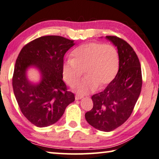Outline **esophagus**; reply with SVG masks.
<instances>
[{
  "label": "esophagus",
  "mask_w": 159,
  "mask_h": 159,
  "mask_svg": "<svg viewBox=\"0 0 159 159\" xmlns=\"http://www.w3.org/2000/svg\"><path fill=\"white\" fill-rule=\"evenodd\" d=\"M82 98H83V97L81 96V95H78V94L75 95V99H76V100L81 99H82Z\"/></svg>",
  "instance_id": "1"
}]
</instances>
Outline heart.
<instances>
[{
  "label": "heart",
  "instance_id": "b5f03b06",
  "mask_svg": "<svg viewBox=\"0 0 159 159\" xmlns=\"http://www.w3.org/2000/svg\"><path fill=\"white\" fill-rule=\"evenodd\" d=\"M72 59L62 66L65 81L74 87L84 72L86 78L78 84L77 91L87 94L113 81L119 69V55L115 48L110 45L91 42L82 45L72 52Z\"/></svg>",
  "mask_w": 159,
  "mask_h": 159
}]
</instances>
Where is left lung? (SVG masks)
<instances>
[{
  "label": "left lung",
  "mask_w": 159,
  "mask_h": 159,
  "mask_svg": "<svg viewBox=\"0 0 159 159\" xmlns=\"http://www.w3.org/2000/svg\"><path fill=\"white\" fill-rule=\"evenodd\" d=\"M106 38L118 50L119 70L104 91L92 97L93 108L85 114V119L94 128L108 132L131 116L141 93L142 76L139 60L131 46L116 36Z\"/></svg>",
  "instance_id": "obj_1"
}]
</instances>
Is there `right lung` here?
I'll return each instance as SVG.
<instances>
[{"instance_id":"add662e5","label":"right lung","mask_w":159,"mask_h":159,"mask_svg":"<svg viewBox=\"0 0 159 159\" xmlns=\"http://www.w3.org/2000/svg\"><path fill=\"white\" fill-rule=\"evenodd\" d=\"M74 45V40L61 36H43L27 44L19 53L13 76L14 94L23 115L38 127L56 123L75 101V94L62 80L63 58ZM31 66L41 73L37 84L26 77Z\"/></svg>"}]
</instances>
